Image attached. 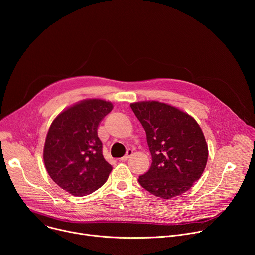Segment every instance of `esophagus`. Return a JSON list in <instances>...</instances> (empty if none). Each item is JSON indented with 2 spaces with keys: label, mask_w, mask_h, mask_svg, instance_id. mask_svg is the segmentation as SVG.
<instances>
[{
  "label": "esophagus",
  "mask_w": 255,
  "mask_h": 255,
  "mask_svg": "<svg viewBox=\"0 0 255 255\" xmlns=\"http://www.w3.org/2000/svg\"><path fill=\"white\" fill-rule=\"evenodd\" d=\"M132 154H133V150H131V149L127 150L126 154H125L123 157L120 158V161H126V160H128V158H130V156H131Z\"/></svg>",
  "instance_id": "obj_1"
}]
</instances>
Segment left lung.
Segmentation results:
<instances>
[{
	"label": "left lung",
	"mask_w": 255,
	"mask_h": 255,
	"mask_svg": "<svg viewBox=\"0 0 255 255\" xmlns=\"http://www.w3.org/2000/svg\"><path fill=\"white\" fill-rule=\"evenodd\" d=\"M130 106L146 133L152 157L149 170L139 176V184L162 199L186 193L201 177L208 160V146L199 124L164 103L149 101Z\"/></svg>",
	"instance_id": "8db88e82"
}]
</instances>
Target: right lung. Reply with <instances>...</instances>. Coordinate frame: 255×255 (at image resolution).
Masks as SVG:
<instances>
[{
  "label": "right lung",
  "instance_id": "add662e5",
  "mask_svg": "<svg viewBox=\"0 0 255 255\" xmlns=\"http://www.w3.org/2000/svg\"><path fill=\"white\" fill-rule=\"evenodd\" d=\"M112 109L110 102L86 100L61 112L50 125L43 151L45 167L54 183L71 195L94 193L112 170L98 137L99 123Z\"/></svg>",
  "mask_w": 255,
  "mask_h": 255
}]
</instances>
